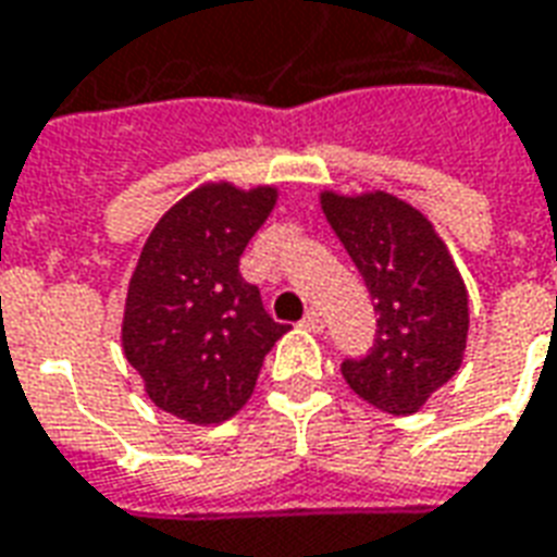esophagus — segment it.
Wrapping results in <instances>:
<instances>
[{
	"label": "esophagus",
	"mask_w": 557,
	"mask_h": 557,
	"mask_svg": "<svg viewBox=\"0 0 557 557\" xmlns=\"http://www.w3.org/2000/svg\"><path fill=\"white\" fill-rule=\"evenodd\" d=\"M301 327H307V331H313V334H319V331L325 327V319H322V313H319V310H310V313H307L301 319Z\"/></svg>",
	"instance_id": "esophagus-1"
}]
</instances>
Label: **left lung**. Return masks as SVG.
<instances>
[{
  "mask_svg": "<svg viewBox=\"0 0 557 557\" xmlns=\"http://www.w3.org/2000/svg\"><path fill=\"white\" fill-rule=\"evenodd\" d=\"M319 206L375 301V346L343 361L346 385L387 414H414L462 367L468 289L423 211L387 190H322Z\"/></svg>",
  "mask_w": 557,
  "mask_h": 557,
  "instance_id": "8db88e82",
  "label": "left lung"
}]
</instances>
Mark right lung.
Listing matches in <instances>:
<instances>
[{"label": "right lung", "instance_id": "1", "mask_svg": "<svg viewBox=\"0 0 557 557\" xmlns=\"http://www.w3.org/2000/svg\"><path fill=\"white\" fill-rule=\"evenodd\" d=\"M277 196L274 184L202 182L154 223L127 283V363L160 411L194 426L238 414L265 355L289 331L238 271Z\"/></svg>", "mask_w": 557, "mask_h": 557}]
</instances>
